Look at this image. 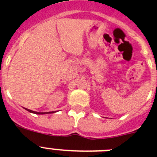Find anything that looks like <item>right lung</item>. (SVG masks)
<instances>
[{"label":"right lung","instance_id":"obj_1","mask_svg":"<svg viewBox=\"0 0 157 157\" xmlns=\"http://www.w3.org/2000/svg\"><path fill=\"white\" fill-rule=\"evenodd\" d=\"M28 112H31V113H34V114H37V115H41V114H48V113H53V112H34V111H32L30 110V109H25Z\"/></svg>","mask_w":157,"mask_h":157}]
</instances>
